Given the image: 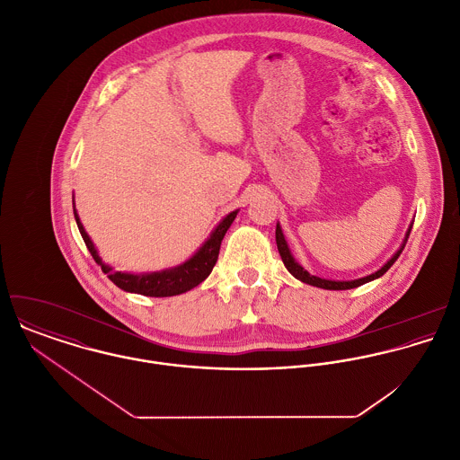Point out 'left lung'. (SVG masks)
<instances>
[{
  "label": "left lung",
  "instance_id": "left-lung-1",
  "mask_svg": "<svg viewBox=\"0 0 460 460\" xmlns=\"http://www.w3.org/2000/svg\"><path fill=\"white\" fill-rule=\"evenodd\" d=\"M411 228H412V223L409 225V228H407V232H405V237H403L400 248L394 252V257H392L388 262L385 263L381 269H377L376 272L367 274V276H363V278L349 279V281H347V279H345V281H341V279H326V278H319V276H315V274H310L301 263L297 262V261L292 257L290 248H288V244H287V241H285V235H283V232H281L279 223H276V244H278V252H279V257H281V261L285 263V267H287L288 272H290L294 278H297L299 281H303V283H306V285H312V287L326 288V290H349V288H356V287H359V285H365V283H368V281H374V279L381 278V276L394 265V261L400 257V253H402V250H403V246H405V243H407V239H409Z\"/></svg>",
  "mask_w": 460,
  "mask_h": 460
}]
</instances>
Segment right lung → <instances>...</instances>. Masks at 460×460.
Listing matches in <instances>:
<instances>
[{"label": "right lung", "mask_w": 460, "mask_h": 460, "mask_svg": "<svg viewBox=\"0 0 460 460\" xmlns=\"http://www.w3.org/2000/svg\"><path fill=\"white\" fill-rule=\"evenodd\" d=\"M237 212H239V208L226 214L217 223V226L210 232L207 241L198 248L197 253L191 255L186 262L163 269V270H154V272H128V270H117L110 263L102 262L95 244L92 243L90 235L86 234V230L79 219V214H77L75 203H74V217H75L79 234H81L88 252L92 253L93 261L101 265V269L108 274V278L119 288L131 292V294L148 296V297L179 296V294H184L199 285L210 274L212 267L217 262L221 241H223L226 230L230 228V225L234 223Z\"/></svg>", "instance_id": "obj_1"}]
</instances>
